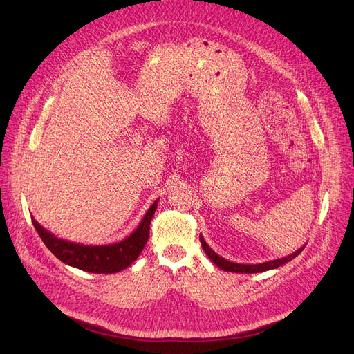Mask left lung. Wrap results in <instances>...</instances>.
<instances>
[{
	"instance_id": "obj_1",
	"label": "left lung",
	"mask_w": 354,
	"mask_h": 354,
	"mask_svg": "<svg viewBox=\"0 0 354 354\" xmlns=\"http://www.w3.org/2000/svg\"><path fill=\"white\" fill-rule=\"evenodd\" d=\"M201 243H202V247H203V250L206 252V256L212 261H214L221 268V270H223V272H232V273H261V272L272 270V268H277L279 266H283V264L289 263L290 260H293L296 256H298V254H301L302 250L305 248V245H304L299 250H296L293 254H289V256L281 257V259L264 261V263H259V264H241V263H234V261H230V260L221 257L219 254H216L214 250H212L206 244L205 238L202 235H201Z\"/></svg>"
}]
</instances>
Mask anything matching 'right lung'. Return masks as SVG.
<instances>
[{
	"instance_id": "1",
	"label": "right lung",
	"mask_w": 354,
	"mask_h": 354,
	"mask_svg": "<svg viewBox=\"0 0 354 354\" xmlns=\"http://www.w3.org/2000/svg\"><path fill=\"white\" fill-rule=\"evenodd\" d=\"M157 206L158 199L147 210L142 221L139 222L136 230L129 236H126L119 243L107 245H84L71 243L66 241V239L55 236L35 218H32V222L41 241L45 243V245L52 251L56 259L84 272L107 274L124 270L126 267H129L139 257V254L142 252L148 241L149 223L155 210H157Z\"/></svg>"
}]
</instances>
